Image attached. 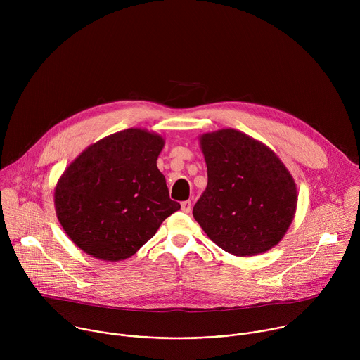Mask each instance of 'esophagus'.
Here are the masks:
<instances>
[{
    "instance_id": "34e87169",
    "label": "esophagus",
    "mask_w": 360,
    "mask_h": 360,
    "mask_svg": "<svg viewBox=\"0 0 360 360\" xmlns=\"http://www.w3.org/2000/svg\"><path fill=\"white\" fill-rule=\"evenodd\" d=\"M181 210L184 211V212H191V200H184L182 203H181Z\"/></svg>"
}]
</instances>
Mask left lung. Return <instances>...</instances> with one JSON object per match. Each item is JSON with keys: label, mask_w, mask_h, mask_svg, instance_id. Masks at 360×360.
<instances>
[{"label": "left lung", "mask_w": 360, "mask_h": 360, "mask_svg": "<svg viewBox=\"0 0 360 360\" xmlns=\"http://www.w3.org/2000/svg\"><path fill=\"white\" fill-rule=\"evenodd\" d=\"M199 141L208 185L193 207L195 221L235 256L278 245L293 221L297 192L276 153L232 128L203 134Z\"/></svg>", "instance_id": "1"}]
</instances>
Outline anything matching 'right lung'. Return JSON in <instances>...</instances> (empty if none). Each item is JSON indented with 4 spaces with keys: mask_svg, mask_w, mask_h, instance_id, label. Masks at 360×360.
Returning <instances> with one entry per match:
<instances>
[{
    "mask_svg": "<svg viewBox=\"0 0 360 360\" xmlns=\"http://www.w3.org/2000/svg\"><path fill=\"white\" fill-rule=\"evenodd\" d=\"M164 138L139 128L89 145L61 175L54 193L71 240L101 261H124L181 205L157 167Z\"/></svg>",
    "mask_w": 360,
    "mask_h": 360,
    "instance_id": "obj_1",
    "label": "right lung"
}]
</instances>
